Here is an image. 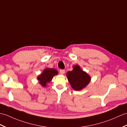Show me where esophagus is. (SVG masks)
<instances>
[{
    "mask_svg": "<svg viewBox=\"0 0 127 127\" xmlns=\"http://www.w3.org/2000/svg\"><path fill=\"white\" fill-rule=\"evenodd\" d=\"M60 73H61L62 75H63V74H64V73H65V70H60Z\"/></svg>",
    "mask_w": 127,
    "mask_h": 127,
    "instance_id": "34e87169",
    "label": "esophagus"
}]
</instances>
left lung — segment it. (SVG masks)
Wrapping results in <instances>:
<instances>
[{
    "label": "left lung",
    "mask_w": 127,
    "mask_h": 127,
    "mask_svg": "<svg viewBox=\"0 0 127 127\" xmlns=\"http://www.w3.org/2000/svg\"><path fill=\"white\" fill-rule=\"evenodd\" d=\"M66 77L72 88L76 91L82 90L90 83V76L82 70L78 65H75L73 70L68 71Z\"/></svg>",
    "instance_id": "obj_1"
}]
</instances>
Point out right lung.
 I'll use <instances>...</instances> for the list:
<instances>
[{
  "label": "right lung",
  "mask_w": 127,
  "mask_h": 127,
  "mask_svg": "<svg viewBox=\"0 0 127 127\" xmlns=\"http://www.w3.org/2000/svg\"><path fill=\"white\" fill-rule=\"evenodd\" d=\"M58 71L55 69L46 68L43 72L37 77L39 84L42 87L46 86V84L51 82L54 76L58 74Z\"/></svg>",
  "instance_id": "obj_1"
}]
</instances>
